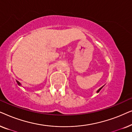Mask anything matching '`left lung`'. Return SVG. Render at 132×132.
Wrapping results in <instances>:
<instances>
[{
	"mask_svg": "<svg viewBox=\"0 0 132 132\" xmlns=\"http://www.w3.org/2000/svg\"><path fill=\"white\" fill-rule=\"evenodd\" d=\"M102 88H100V89H99L98 90V91H97V93H98V92L100 91V90H101V89H102Z\"/></svg>",
	"mask_w": 132,
	"mask_h": 132,
	"instance_id": "left-lung-1",
	"label": "left lung"
}]
</instances>
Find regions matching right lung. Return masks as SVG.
<instances>
[{
    "mask_svg": "<svg viewBox=\"0 0 132 132\" xmlns=\"http://www.w3.org/2000/svg\"><path fill=\"white\" fill-rule=\"evenodd\" d=\"M17 84L19 85H20V82H19V81L17 80Z\"/></svg>",
    "mask_w": 132,
    "mask_h": 132,
    "instance_id": "add662e5",
    "label": "right lung"
}]
</instances>
